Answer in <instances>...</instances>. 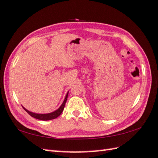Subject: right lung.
<instances>
[{"instance_id": "1", "label": "right lung", "mask_w": 158, "mask_h": 158, "mask_svg": "<svg viewBox=\"0 0 158 158\" xmlns=\"http://www.w3.org/2000/svg\"><path fill=\"white\" fill-rule=\"evenodd\" d=\"M68 95H69V92H67L66 95L65 96V98L64 100V101L62 102V104L61 105L59 108L54 110L53 112L52 113H32L31 111H29L28 110H27L26 109H25L24 107L22 106V107L23 108L26 112H27L30 115L32 116V117H34V118H36L37 119H40V120H43V121H48V120H51V119H56L58 117V116H60L61 115V113H62L64 108L65 106V104L66 102V100H67V98H68Z\"/></svg>"}]
</instances>
